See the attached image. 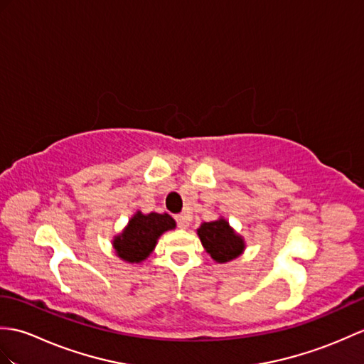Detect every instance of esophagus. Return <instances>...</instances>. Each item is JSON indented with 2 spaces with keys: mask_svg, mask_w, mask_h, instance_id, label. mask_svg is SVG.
<instances>
[{
  "mask_svg": "<svg viewBox=\"0 0 364 364\" xmlns=\"http://www.w3.org/2000/svg\"><path fill=\"white\" fill-rule=\"evenodd\" d=\"M176 223H178V226L181 228V230H186V228H188L189 223H191V217L188 214L176 215Z\"/></svg>",
  "mask_w": 364,
  "mask_h": 364,
  "instance_id": "obj_1",
  "label": "esophagus"
}]
</instances>
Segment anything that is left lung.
<instances>
[{
    "label": "left lung",
    "mask_w": 364,
    "mask_h": 364,
    "mask_svg": "<svg viewBox=\"0 0 364 364\" xmlns=\"http://www.w3.org/2000/svg\"><path fill=\"white\" fill-rule=\"evenodd\" d=\"M203 248L217 264H226L243 255L245 239L235 232L226 218L220 217L213 222L201 223L197 230Z\"/></svg>",
    "instance_id": "1"
}]
</instances>
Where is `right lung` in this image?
<instances>
[{
	"mask_svg": "<svg viewBox=\"0 0 364 364\" xmlns=\"http://www.w3.org/2000/svg\"><path fill=\"white\" fill-rule=\"evenodd\" d=\"M175 228L176 222L166 213L142 214L136 210L124 230L114 235L112 245L116 256L125 264H141L154 252L158 239Z\"/></svg>",
	"mask_w": 364,
	"mask_h": 364,
	"instance_id": "obj_1",
	"label": "right lung"
}]
</instances>
